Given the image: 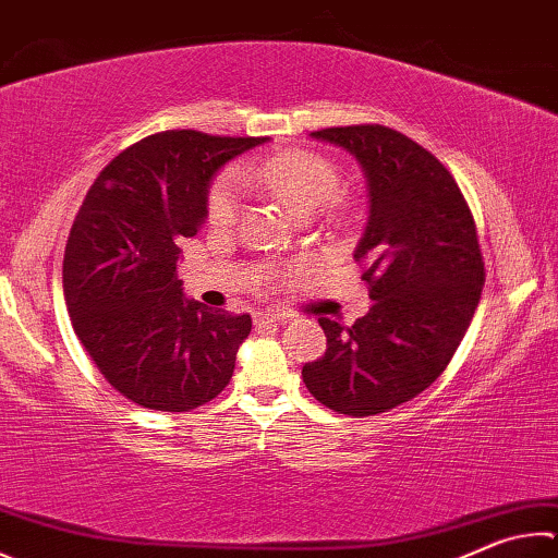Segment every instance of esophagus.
I'll return each instance as SVG.
<instances>
[{
    "label": "esophagus",
    "instance_id": "34e87169",
    "mask_svg": "<svg viewBox=\"0 0 558 558\" xmlns=\"http://www.w3.org/2000/svg\"><path fill=\"white\" fill-rule=\"evenodd\" d=\"M290 317V314H286V312H258L256 314V327L258 329H266V327H270V324H278V322H286Z\"/></svg>",
    "mask_w": 558,
    "mask_h": 558
}]
</instances>
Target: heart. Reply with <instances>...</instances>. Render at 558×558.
Listing matches in <instances>:
<instances>
[{"instance_id":"b5f03b06","label":"heart","mask_w":558,"mask_h":558,"mask_svg":"<svg viewBox=\"0 0 558 558\" xmlns=\"http://www.w3.org/2000/svg\"><path fill=\"white\" fill-rule=\"evenodd\" d=\"M241 182L266 187L280 202L307 219L337 195L341 187L339 170L327 158L312 150H282L256 163L239 166L211 180L205 199L207 221L215 227H234L241 211Z\"/></svg>"}]
</instances>
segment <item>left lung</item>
I'll list each match as a JSON object with an SVG mask.
<instances>
[{
  "label": "left lung",
  "mask_w": 558,
  "mask_h": 558,
  "mask_svg": "<svg viewBox=\"0 0 558 558\" xmlns=\"http://www.w3.org/2000/svg\"><path fill=\"white\" fill-rule=\"evenodd\" d=\"M312 138L356 156L368 180L353 258L373 305L351 327L319 317L327 351L302 380L329 410L368 417L417 398L449 366L485 282L478 234L453 175L400 131L359 124Z\"/></svg>",
  "instance_id": "left-lung-1"
}]
</instances>
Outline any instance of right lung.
Wrapping results in <instances>:
<instances>
[{
  "label": "right lung",
  "mask_w": 558,
  "mask_h": 558,
  "mask_svg": "<svg viewBox=\"0 0 558 558\" xmlns=\"http://www.w3.org/2000/svg\"><path fill=\"white\" fill-rule=\"evenodd\" d=\"M268 138L160 131L111 160L70 229L63 292L73 329L114 390L148 410L190 412L227 388L248 314L182 295V239L205 221L209 180Z\"/></svg>",
  "instance_id": "right-lung-1"
}]
</instances>
